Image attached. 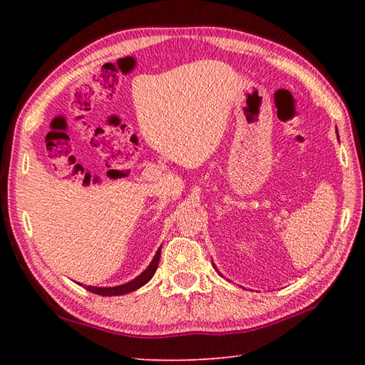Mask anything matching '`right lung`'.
Wrapping results in <instances>:
<instances>
[{"instance_id": "obj_1", "label": "right lung", "mask_w": 365, "mask_h": 365, "mask_svg": "<svg viewBox=\"0 0 365 365\" xmlns=\"http://www.w3.org/2000/svg\"><path fill=\"white\" fill-rule=\"evenodd\" d=\"M160 255H161V246L158 247L157 254L153 255L150 265L147 267L138 277H135L133 281H130L127 284H122V285H115V287H92V285H88L86 289L92 293H96V294H102V297H118V294H125V293H130V292H135V290L139 289V287H143L144 284L149 282L150 279L153 277L155 271H157V268H158Z\"/></svg>"}]
</instances>
